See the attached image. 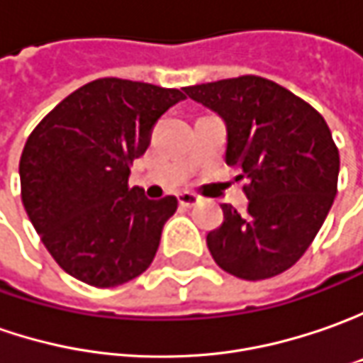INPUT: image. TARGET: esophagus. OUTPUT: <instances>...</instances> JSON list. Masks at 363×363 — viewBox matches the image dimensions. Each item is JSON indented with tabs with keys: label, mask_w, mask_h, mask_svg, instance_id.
<instances>
[{
	"label": "esophagus",
	"mask_w": 363,
	"mask_h": 363,
	"mask_svg": "<svg viewBox=\"0 0 363 363\" xmlns=\"http://www.w3.org/2000/svg\"><path fill=\"white\" fill-rule=\"evenodd\" d=\"M179 203H181V206L191 208V206L199 205V203H201V196H196V194H193V193H181L179 194Z\"/></svg>",
	"instance_id": "esophagus-1"
}]
</instances>
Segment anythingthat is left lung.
<instances>
[{"mask_svg": "<svg viewBox=\"0 0 363 363\" xmlns=\"http://www.w3.org/2000/svg\"><path fill=\"white\" fill-rule=\"evenodd\" d=\"M227 122V164L245 179V213L223 206L206 235L223 271L239 279L275 277L301 259L337 193L340 152L311 104L273 80L239 76L184 88Z\"/></svg>", "mask_w": 363, "mask_h": 363, "instance_id": "1", "label": "left lung"}]
</instances>
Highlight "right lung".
Here are the masks:
<instances>
[{"label":"right lung","mask_w":363,"mask_h":363,"mask_svg":"<svg viewBox=\"0 0 363 363\" xmlns=\"http://www.w3.org/2000/svg\"><path fill=\"white\" fill-rule=\"evenodd\" d=\"M182 98L174 88L100 78L66 96L28 136L19 158L21 203L72 277L116 287L152 263L179 201L146 199L128 174L157 120Z\"/></svg>","instance_id":"add662e5"}]
</instances>
